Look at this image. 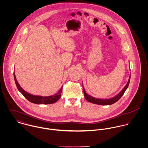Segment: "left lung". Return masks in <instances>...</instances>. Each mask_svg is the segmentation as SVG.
Wrapping results in <instances>:
<instances>
[{
	"instance_id": "8db88e82",
	"label": "left lung",
	"mask_w": 148,
	"mask_h": 148,
	"mask_svg": "<svg viewBox=\"0 0 148 148\" xmlns=\"http://www.w3.org/2000/svg\"><path fill=\"white\" fill-rule=\"evenodd\" d=\"M130 79H131V74H130V77L129 78V79H128L127 84L123 88V89L120 92V93L118 94L115 97H114L112 98L108 99L95 98H94V97L88 95L87 94H86V92L84 90V88L83 86V92H84L85 99L88 102H90V103H94V104H96L104 105V106L112 104L115 103V102H116L117 101H118L121 98V97L123 95L124 93L125 92V90L127 89V88L129 86V84H130Z\"/></svg>"
}]
</instances>
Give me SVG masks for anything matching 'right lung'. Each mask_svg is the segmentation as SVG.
I'll return each mask as SVG.
<instances>
[{
	"label": "right lung",
	"mask_w": 148,
	"mask_h": 148,
	"mask_svg": "<svg viewBox=\"0 0 148 148\" xmlns=\"http://www.w3.org/2000/svg\"><path fill=\"white\" fill-rule=\"evenodd\" d=\"M14 79H15V83L16 85L17 88L18 90V91L23 95V96L25 98L31 103H33L34 104H52V103H54L56 102L57 101H58L61 97V94L62 91V87L60 88V90L57 94H56L53 95L48 96V97L34 95H32V94H29L28 92H26L21 87V86L19 85L17 81L15 73H14Z\"/></svg>",
	"instance_id": "right-lung-1"
}]
</instances>
